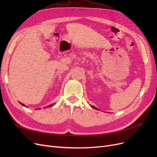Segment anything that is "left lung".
<instances>
[{"label": "left lung", "instance_id": "8db88e82", "mask_svg": "<svg viewBox=\"0 0 157 157\" xmlns=\"http://www.w3.org/2000/svg\"><path fill=\"white\" fill-rule=\"evenodd\" d=\"M91 107H92L93 109H97V110H98V109L96 107H94V106H93V105H91Z\"/></svg>", "mask_w": 157, "mask_h": 157}]
</instances>
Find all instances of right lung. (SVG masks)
<instances>
[{
  "label": "right lung",
  "instance_id": "1",
  "mask_svg": "<svg viewBox=\"0 0 157 157\" xmlns=\"http://www.w3.org/2000/svg\"><path fill=\"white\" fill-rule=\"evenodd\" d=\"M21 105H23V106H25V105H23V104H22V103H21ZM53 105H54V103H52V104H51V105H49L48 106H47V107H51L52 106H53Z\"/></svg>",
  "mask_w": 157,
  "mask_h": 157
}]
</instances>
